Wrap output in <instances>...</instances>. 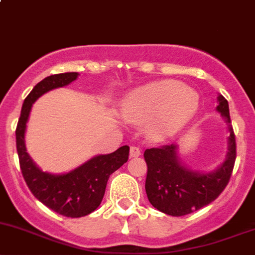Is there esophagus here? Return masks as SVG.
<instances>
[{
	"label": "esophagus",
	"mask_w": 255,
	"mask_h": 255,
	"mask_svg": "<svg viewBox=\"0 0 255 255\" xmlns=\"http://www.w3.org/2000/svg\"><path fill=\"white\" fill-rule=\"evenodd\" d=\"M129 155L132 158H135V157H139L140 155V149L138 147H135V145H132L129 149Z\"/></svg>",
	"instance_id": "esophagus-1"
}]
</instances>
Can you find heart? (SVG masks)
Masks as SVG:
<instances>
[{
    "mask_svg": "<svg viewBox=\"0 0 255 255\" xmlns=\"http://www.w3.org/2000/svg\"><path fill=\"white\" fill-rule=\"evenodd\" d=\"M199 108V96L178 81H158L133 91L122 103V115L133 122L152 120L150 133L165 138L179 129Z\"/></svg>",
    "mask_w": 255,
    "mask_h": 255,
    "instance_id": "1",
    "label": "heart"
}]
</instances>
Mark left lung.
Listing matches in <instances>:
<instances>
[{"label":"left lung","mask_w":255,"mask_h":255,"mask_svg":"<svg viewBox=\"0 0 255 255\" xmlns=\"http://www.w3.org/2000/svg\"><path fill=\"white\" fill-rule=\"evenodd\" d=\"M217 111L228 123V153L226 160L212 172H197L185 167L177 154V144L144 150L147 163L145 193L162 213L182 217L193 213L217 199L231 179L237 158L236 135L231 125L228 101L218 96Z\"/></svg>","instance_id":"left-lung-1"}]
</instances>
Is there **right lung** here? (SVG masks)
I'll return each mask as SVG.
<instances>
[{
  "label": "right lung",
  "instance_id": "1",
  "mask_svg": "<svg viewBox=\"0 0 255 255\" xmlns=\"http://www.w3.org/2000/svg\"><path fill=\"white\" fill-rule=\"evenodd\" d=\"M77 77V72L59 73L37 83L24 100L16 128L19 167L27 187L41 203L56 213L71 218L85 217L98 208L105 196L108 178L127 162L129 154V147L123 145L110 154L96 155L65 174L42 172L31 159L24 144V133L32 105L46 92L65 87Z\"/></svg>",
  "mask_w": 255,
  "mask_h": 255
}]
</instances>
